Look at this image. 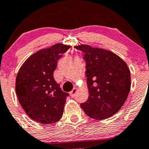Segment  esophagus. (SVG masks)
Returning <instances> with one entry per match:
<instances>
[{
	"instance_id": "obj_1",
	"label": "esophagus",
	"mask_w": 149,
	"mask_h": 149,
	"mask_svg": "<svg viewBox=\"0 0 149 149\" xmlns=\"http://www.w3.org/2000/svg\"><path fill=\"white\" fill-rule=\"evenodd\" d=\"M77 88H76V87H74V88H73V90H72L71 92H70V96H71V97H74L75 96V94H76L77 93Z\"/></svg>"
}]
</instances>
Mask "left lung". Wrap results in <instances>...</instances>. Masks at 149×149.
I'll return each instance as SVG.
<instances>
[{
    "label": "left lung",
    "instance_id": "obj_1",
    "mask_svg": "<svg viewBox=\"0 0 149 149\" xmlns=\"http://www.w3.org/2000/svg\"><path fill=\"white\" fill-rule=\"evenodd\" d=\"M74 48L85 60L89 97L80 104L87 116L103 120L116 114L123 105L131 89V72L126 63L108 50L82 44Z\"/></svg>",
    "mask_w": 149,
    "mask_h": 149
}]
</instances>
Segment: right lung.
Segmentation results:
<instances>
[{"instance_id":"obj_1","label":"right lung","mask_w":149,"mask_h":149,"mask_svg":"<svg viewBox=\"0 0 149 149\" xmlns=\"http://www.w3.org/2000/svg\"><path fill=\"white\" fill-rule=\"evenodd\" d=\"M70 46L56 44L32 54L22 64L16 79V93L27 116L43 124L54 123L62 117L69 94L54 79L62 54Z\"/></svg>"}]
</instances>
